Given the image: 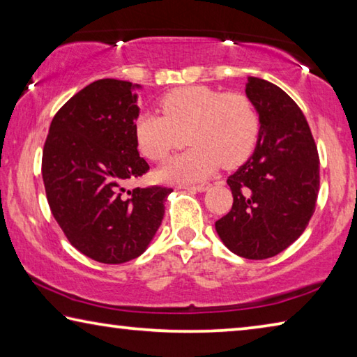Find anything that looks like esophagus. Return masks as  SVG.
I'll return each mask as SVG.
<instances>
[{
    "instance_id": "34e87169",
    "label": "esophagus",
    "mask_w": 357,
    "mask_h": 357,
    "mask_svg": "<svg viewBox=\"0 0 357 357\" xmlns=\"http://www.w3.org/2000/svg\"><path fill=\"white\" fill-rule=\"evenodd\" d=\"M187 190H195V192H206L209 189V184H198V185H185Z\"/></svg>"
}]
</instances>
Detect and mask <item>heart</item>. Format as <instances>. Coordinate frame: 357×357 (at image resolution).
Masks as SVG:
<instances>
[{
  "mask_svg": "<svg viewBox=\"0 0 357 357\" xmlns=\"http://www.w3.org/2000/svg\"><path fill=\"white\" fill-rule=\"evenodd\" d=\"M164 116L144 112L134 132L140 153L164 160L187 132L190 149L165 162L157 178L172 184H192L211 176L222 164L236 167L255 148L259 119L249 98L208 86H187L160 99Z\"/></svg>",
  "mask_w": 357,
  "mask_h": 357,
  "instance_id": "1",
  "label": "heart"
}]
</instances>
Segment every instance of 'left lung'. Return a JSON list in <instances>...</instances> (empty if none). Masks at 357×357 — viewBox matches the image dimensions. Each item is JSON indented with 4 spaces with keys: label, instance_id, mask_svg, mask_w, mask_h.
Returning <instances> with one entry per match:
<instances>
[{
    "label": "left lung",
    "instance_id": "left-lung-1",
    "mask_svg": "<svg viewBox=\"0 0 357 357\" xmlns=\"http://www.w3.org/2000/svg\"><path fill=\"white\" fill-rule=\"evenodd\" d=\"M245 94L259 119L253 154L231 176V211L215 222L228 250L266 259L291 245L309 225L319 187V159L304 113L289 96L249 77Z\"/></svg>",
    "mask_w": 357,
    "mask_h": 357
}]
</instances>
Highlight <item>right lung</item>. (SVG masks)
Segmentation results:
<instances>
[{"label": "right lung", "instance_id": "right-lung-1", "mask_svg": "<svg viewBox=\"0 0 357 357\" xmlns=\"http://www.w3.org/2000/svg\"><path fill=\"white\" fill-rule=\"evenodd\" d=\"M134 84L102 78L78 91L53 118L42 154L47 200L69 243L105 264L148 249L165 214L167 187L128 190L149 170L137 149L140 113Z\"/></svg>", "mask_w": 357, "mask_h": 357}]
</instances>
